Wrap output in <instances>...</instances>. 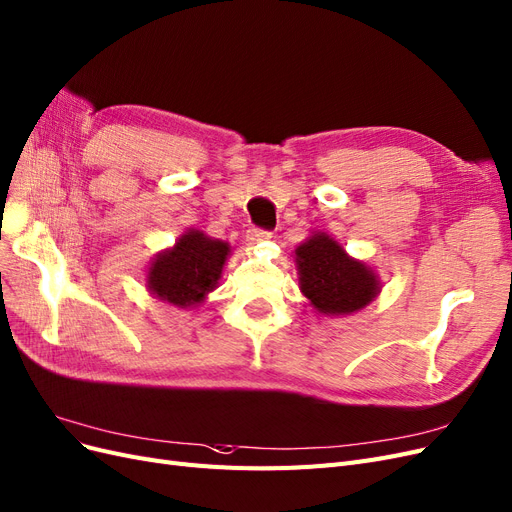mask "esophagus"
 Returning <instances> with one entry per match:
<instances>
[{
    "label": "esophagus",
    "mask_w": 512,
    "mask_h": 512,
    "mask_svg": "<svg viewBox=\"0 0 512 512\" xmlns=\"http://www.w3.org/2000/svg\"><path fill=\"white\" fill-rule=\"evenodd\" d=\"M271 239V233L269 231H260V228H252V231H248V243L250 245H260L264 241Z\"/></svg>",
    "instance_id": "esophagus-1"
}]
</instances>
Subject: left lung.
<instances>
[{
  "label": "left lung",
  "instance_id": "8db88e82",
  "mask_svg": "<svg viewBox=\"0 0 512 512\" xmlns=\"http://www.w3.org/2000/svg\"><path fill=\"white\" fill-rule=\"evenodd\" d=\"M294 262L298 288L320 315L358 313L381 292V279L375 269L349 256L328 233L309 235L294 250Z\"/></svg>",
  "mask_w": 512,
  "mask_h": 512
}]
</instances>
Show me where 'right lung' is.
<instances>
[{"instance_id":"right-lung-1","label":"right lung","mask_w":512,"mask_h":512,"mask_svg":"<svg viewBox=\"0 0 512 512\" xmlns=\"http://www.w3.org/2000/svg\"><path fill=\"white\" fill-rule=\"evenodd\" d=\"M231 245L188 228L171 248L158 252L146 271V288L158 301L180 309L205 303L209 292L218 288Z\"/></svg>"}]
</instances>
